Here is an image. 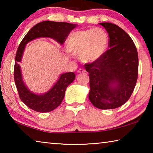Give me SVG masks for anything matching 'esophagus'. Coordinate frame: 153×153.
<instances>
[{"label": "esophagus", "instance_id": "esophagus-1", "mask_svg": "<svg viewBox=\"0 0 153 153\" xmlns=\"http://www.w3.org/2000/svg\"><path fill=\"white\" fill-rule=\"evenodd\" d=\"M85 72H86V71H85V69L80 68V69H78V70H77V74H84V73H85Z\"/></svg>", "mask_w": 153, "mask_h": 153}]
</instances>
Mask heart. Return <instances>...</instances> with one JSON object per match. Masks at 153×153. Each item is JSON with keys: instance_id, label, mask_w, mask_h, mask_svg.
<instances>
[{"instance_id": "1", "label": "heart", "mask_w": 153, "mask_h": 153, "mask_svg": "<svg viewBox=\"0 0 153 153\" xmlns=\"http://www.w3.org/2000/svg\"><path fill=\"white\" fill-rule=\"evenodd\" d=\"M108 37L101 29H89L72 33L67 43L68 52L78 55L84 63L100 59L107 50Z\"/></svg>"}]
</instances>
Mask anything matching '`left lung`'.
<instances>
[{
	"label": "left lung",
	"mask_w": 153,
	"mask_h": 153,
	"mask_svg": "<svg viewBox=\"0 0 153 153\" xmlns=\"http://www.w3.org/2000/svg\"><path fill=\"white\" fill-rule=\"evenodd\" d=\"M108 32V47L101 58L86 63L89 73V99L95 107L112 109L128 101L138 79V55L135 44L118 25L100 23Z\"/></svg>",
	"instance_id": "left-lung-1"
}]
</instances>
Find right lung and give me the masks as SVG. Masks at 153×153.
<instances>
[{
  "instance_id": "right-lung-1",
  "label": "right lung",
  "mask_w": 153,
  "mask_h": 153,
  "mask_svg": "<svg viewBox=\"0 0 153 153\" xmlns=\"http://www.w3.org/2000/svg\"><path fill=\"white\" fill-rule=\"evenodd\" d=\"M76 26V24L66 22H42L35 25L21 42L15 56L14 79L20 99L31 109L40 113H46L58 107L63 99L67 87L75 79L76 75L74 72L61 74L52 88L43 94H36L30 92L23 82L19 65L22 61L25 45L30 41L41 37L51 38L63 45L69 33Z\"/></svg>"
}]
</instances>
